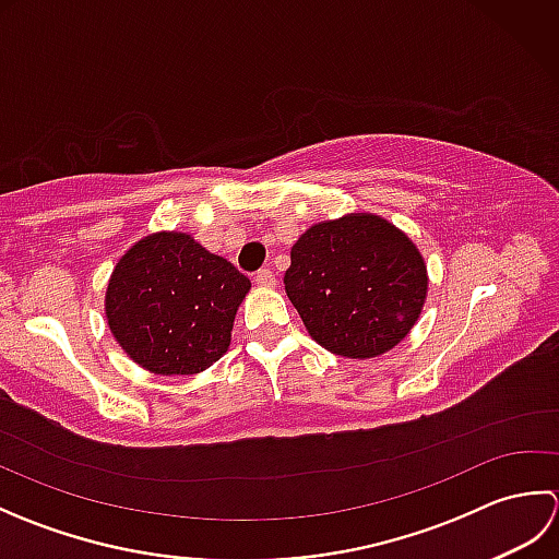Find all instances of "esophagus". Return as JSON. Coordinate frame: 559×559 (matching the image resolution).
<instances>
[{"instance_id":"1","label":"esophagus","mask_w":559,"mask_h":559,"mask_svg":"<svg viewBox=\"0 0 559 559\" xmlns=\"http://www.w3.org/2000/svg\"><path fill=\"white\" fill-rule=\"evenodd\" d=\"M254 281H257V286L271 288V286H276V273H273L271 269H259L254 273Z\"/></svg>"}]
</instances>
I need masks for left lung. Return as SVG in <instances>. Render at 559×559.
<instances>
[{
	"mask_svg": "<svg viewBox=\"0 0 559 559\" xmlns=\"http://www.w3.org/2000/svg\"><path fill=\"white\" fill-rule=\"evenodd\" d=\"M286 293L310 336L343 358H374L418 322L427 269L418 249L377 216L312 225L290 249Z\"/></svg>",
	"mask_w": 559,
	"mask_h": 559,
	"instance_id": "1",
	"label": "left lung"
}]
</instances>
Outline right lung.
Returning a JSON list of instances; mask_svg holds the SVG:
<instances>
[{
    "instance_id": "1",
    "label": "right lung",
    "mask_w": 559,
    "mask_h": 559,
    "mask_svg": "<svg viewBox=\"0 0 559 559\" xmlns=\"http://www.w3.org/2000/svg\"><path fill=\"white\" fill-rule=\"evenodd\" d=\"M249 278L185 233L139 240L115 266L105 312L129 358L156 374H197L230 346Z\"/></svg>"
}]
</instances>
